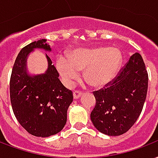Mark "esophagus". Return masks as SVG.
Listing matches in <instances>:
<instances>
[{
  "mask_svg": "<svg viewBox=\"0 0 158 158\" xmlns=\"http://www.w3.org/2000/svg\"><path fill=\"white\" fill-rule=\"evenodd\" d=\"M81 94H82V92L80 91V90H74V92H73V97H74V99H78L81 96Z\"/></svg>",
  "mask_w": 158,
  "mask_h": 158,
  "instance_id": "obj_1",
  "label": "esophagus"
}]
</instances>
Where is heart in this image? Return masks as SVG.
I'll use <instances>...</instances> for the list:
<instances>
[{
    "instance_id": "1",
    "label": "heart",
    "mask_w": 158,
    "mask_h": 158,
    "mask_svg": "<svg viewBox=\"0 0 158 158\" xmlns=\"http://www.w3.org/2000/svg\"><path fill=\"white\" fill-rule=\"evenodd\" d=\"M121 64L122 56L118 49L101 47L76 50L69 59L60 57L57 68L70 84L79 77V71L85 69V80L94 86L101 87L115 77Z\"/></svg>"
}]
</instances>
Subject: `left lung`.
Instances as JSON below:
<instances>
[{
  "label": "left lung",
  "mask_w": 158,
  "mask_h": 158,
  "mask_svg": "<svg viewBox=\"0 0 158 158\" xmlns=\"http://www.w3.org/2000/svg\"><path fill=\"white\" fill-rule=\"evenodd\" d=\"M148 82L145 63L136 52L110 82L93 91L96 106L90 119L94 126L109 136H118L129 130L142 112Z\"/></svg>",
  "instance_id": "left-lung-1"
}]
</instances>
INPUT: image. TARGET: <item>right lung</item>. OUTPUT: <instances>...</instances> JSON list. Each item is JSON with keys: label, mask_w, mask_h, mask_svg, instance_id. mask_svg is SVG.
I'll return each mask as SVG.
<instances>
[{"label": "right lung", "mask_w": 158, "mask_h": 158, "mask_svg": "<svg viewBox=\"0 0 158 158\" xmlns=\"http://www.w3.org/2000/svg\"><path fill=\"white\" fill-rule=\"evenodd\" d=\"M45 40L35 41L20 50L12 68L10 96L12 110L20 125L36 137H49L63 129L73 94L58 79L59 73L47 55L48 68L42 75L29 77L26 57L35 48L51 51Z\"/></svg>", "instance_id": "1"}]
</instances>
